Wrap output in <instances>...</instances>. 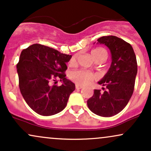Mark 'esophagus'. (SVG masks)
Instances as JSON below:
<instances>
[{"mask_svg": "<svg viewBox=\"0 0 151 151\" xmlns=\"http://www.w3.org/2000/svg\"><path fill=\"white\" fill-rule=\"evenodd\" d=\"M76 89H82L83 86H79V85H76Z\"/></svg>", "mask_w": 151, "mask_h": 151, "instance_id": "esophagus-1", "label": "esophagus"}]
</instances>
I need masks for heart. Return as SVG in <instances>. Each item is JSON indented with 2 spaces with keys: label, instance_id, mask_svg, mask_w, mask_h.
Listing matches in <instances>:
<instances>
[{
  "label": "heart",
  "instance_id": "heart-1",
  "mask_svg": "<svg viewBox=\"0 0 151 151\" xmlns=\"http://www.w3.org/2000/svg\"><path fill=\"white\" fill-rule=\"evenodd\" d=\"M92 56L95 59V58L99 57V56H104L107 58V54L105 49L102 48H97V49H93L91 52ZM76 62L75 57L72 58L70 61V64L73 65ZM70 79L76 83V84L81 85V86H85V85L88 84L92 81L95 78V76L92 73L86 71L84 70H76L71 72L70 75Z\"/></svg>",
  "mask_w": 151,
  "mask_h": 151
}]
</instances>
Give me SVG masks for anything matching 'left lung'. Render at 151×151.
I'll return each instance as SVG.
<instances>
[{"label": "left lung", "mask_w": 151, "mask_h": 151, "mask_svg": "<svg viewBox=\"0 0 151 151\" xmlns=\"http://www.w3.org/2000/svg\"><path fill=\"white\" fill-rule=\"evenodd\" d=\"M97 44L109 48L111 63L107 73L98 82L102 90H95L93 97L87 101L94 114L109 117L119 113L128 104L134 93L137 61L130 44L115 36L102 37ZM104 86L106 88L104 90Z\"/></svg>", "instance_id": "1"}]
</instances>
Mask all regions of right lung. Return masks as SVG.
Instances as JSON below:
<instances>
[{"label": "right lung", "instance_id": "1", "mask_svg": "<svg viewBox=\"0 0 151 151\" xmlns=\"http://www.w3.org/2000/svg\"><path fill=\"white\" fill-rule=\"evenodd\" d=\"M71 57V55L39 44L22 51L17 64L19 90L27 104L37 114L51 116L65 107L76 88L64 73L66 63ZM56 77L63 84L51 86V81Z\"/></svg>", "mask_w": 151, "mask_h": 151}]
</instances>
